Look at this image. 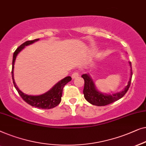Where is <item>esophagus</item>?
Instances as JSON below:
<instances>
[{
	"mask_svg": "<svg viewBox=\"0 0 146 146\" xmlns=\"http://www.w3.org/2000/svg\"><path fill=\"white\" fill-rule=\"evenodd\" d=\"M79 73L78 72V71H75V72H73L72 73V75H71V77L73 78V79H75V78H77V77H79Z\"/></svg>",
	"mask_w": 146,
	"mask_h": 146,
	"instance_id": "obj_1",
	"label": "esophagus"
}]
</instances>
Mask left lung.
<instances>
[{"mask_svg": "<svg viewBox=\"0 0 146 146\" xmlns=\"http://www.w3.org/2000/svg\"><path fill=\"white\" fill-rule=\"evenodd\" d=\"M130 67H132L131 62H130ZM131 75H132V69H131ZM82 77L83 78L84 81H85L83 94L85 99L91 104H93V105L98 106L108 105V104H111L112 102H114L116 100L120 99L128 91L129 88L130 87L131 81H132V77H131V79L128 82V85L126 86L124 91L120 92V93L114 94L112 95H110V94L108 95V94L100 93L96 89L93 82L89 75L83 74L82 75Z\"/></svg>", "mask_w": 146, "mask_h": 146, "instance_id": "1", "label": "left lung"}]
</instances>
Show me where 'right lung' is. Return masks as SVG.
Instances as JSON below:
<instances>
[{
  "instance_id": "1",
  "label": "right lung",
  "mask_w": 146,
  "mask_h": 146,
  "mask_svg": "<svg viewBox=\"0 0 146 146\" xmlns=\"http://www.w3.org/2000/svg\"><path fill=\"white\" fill-rule=\"evenodd\" d=\"M39 40V39H35L34 40H29L26 41L22 45L18 47L16 49L13 55V59H12V80H13V83L14 87L16 88V91H18V94L21 96L22 99H23L26 102H27L28 104L31 105L34 107H37L39 108H42V109H51L57 106L58 104L60 103L61 100V96H62L63 89L65 85L67 83L71 80V77H67L64 79L58 82L52 89L50 90L46 93L40 96H30L27 95V94H24L20 91L18 88L16 86L15 82L14 80V65L15 62L16 57L17 56L20 51L23 49L24 47L28 45L32 44L33 43Z\"/></svg>"
}]
</instances>
